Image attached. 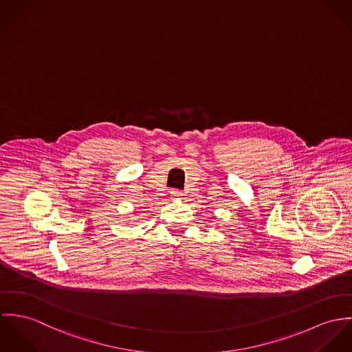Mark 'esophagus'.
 Here are the masks:
<instances>
[{"label": "esophagus", "mask_w": 352, "mask_h": 352, "mask_svg": "<svg viewBox=\"0 0 352 352\" xmlns=\"http://www.w3.org/2000/svg\"><path fill=\"white\" fill-rule=\"evenodd\" d=\"M181 195H182V192H179V190H175V189H174V190L171 192V198H173V199H178V198H181Z\"/></svg>", "instance_id": "34e87169"}]
</instances>
